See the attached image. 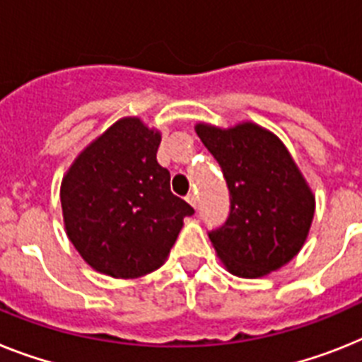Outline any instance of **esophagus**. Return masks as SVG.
<instances>
[{
	"label": "esophagus",
	"mask_w": 362,
	"mask_h": 362,
	"mask_svg": "<svg viewBox=\"0 0 362 362\" xmlns=\"http://www.w3.org/2000/svg\"><path fill=\"white\" fill-rule=\"evenodd\" d=\"M186 200L189 202L191 206H193V208H197V195H195V193H187Z\"/></svg>",
	"instance_id": "obj_1"
}]
</instances>
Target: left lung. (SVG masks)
<instances>
[{
	"label": "left lung",
	"instance_id": "1",
	"mask_svg": "<svg viewBox=\"0 0 362 362\" xmlns=\"http://www.w3.org/2000/svg\"><path fill=\"white\" fill-rule=\"evenodd\" d=\"M195 130L230 189L226 223L208 233L228 272L261 278L289 263L308 239L315 197L287 147L256 123Z\"/></svg>",
	"mask_w": 362,
	"mask_h": 362
}]
</instances>
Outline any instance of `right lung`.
Segmentation results:
<instances>
[{"mask_svg": "<svg viewBox=\"0 0 362 362\" xmlns=\"http://www.w3.org/2000/svg\"><path fill=\"white\" fill-rule=\"evenodd\" d=\"M160 141V132L139 117H123L64 175L66 233L97 272L129 279L160 269L184 217L195 214L171 193V175L156 160Z\"/></svg>", "mask_w": 362, "mask_h": 362, "instance_id": "obj_1", "label": "right lung"}]
</instances>
